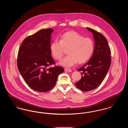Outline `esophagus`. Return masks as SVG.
Segmentation results:
<instances>
[{"mask_svg":"<svg viewBox=\"0 0 128 128\" xmlns=\"http://www.w3.org/2000/svg\"><path fill=\"white\" fill-rule=\"evenodd\" d=\"M65 71H66L68 72H72V70L70 69V68H65Z\"/></svg>","mask_w":128,"mask_h":128,"instance_id":"obj_1","label":"esophagus"}]
</instances>
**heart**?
<instances>
[{
  "instance_id": "obj_1",
  "label": "heart",
  "mask_w": 128,
  "mask_h": 128,
  "mask_svg": "<svg viewBox=\"0 0 128 128\" xmlns=\"http://www.w3.org/2000/svg\"><path fill=\"white\" fill-rule=\"evenodd\" d=\"M68 49V54L60 62L64 67H72L76 63H84L92 55L94 50V42L90 37H84L74 31L68 32L60 37L59 40L55 39L51 43L50 49L53 56L56 60H60L65 51Z\"/></svg>"
}]
</instances>
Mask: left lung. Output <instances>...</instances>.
<instances>
[{
    "label": "left lung",
    "mask_w": 128,
    "mask_h": 128,
    "mask_svg": "<svg viewBox=\"0 0 128 128\" xmlns=\"http://www.w3.org/2000/svg\"><path fill=\"white\" fill-rule=\"evenodd\" d=\"M92 33L94 50L89 60L77 70L81 72V79L76 86L84 92L95 89L102 82L111 65V51L108 41L102 34L90 28Z\"/></svg>",
    "instance_id": "left-lung-1"
}]
</instances>
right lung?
Returning <instances> with one entry per match:
<instances>
[{"label":"right lung","instance_id":"right-lung-1","mask_svg":"<svg viewBox=\"0 0 128 128\" xmlns=\"http://www.w3.org/2000/svg\"><path fill=\"white\" fill-rule=\"evenodd\" d=\"M51 28L42 29L26 38L18 50L17 66L25 82L31 89L46 92L55 86L59 74L63 72L55 64L50 49Z\"/></svg>","mask_w":128,"mask_h":128}]
</instances>
